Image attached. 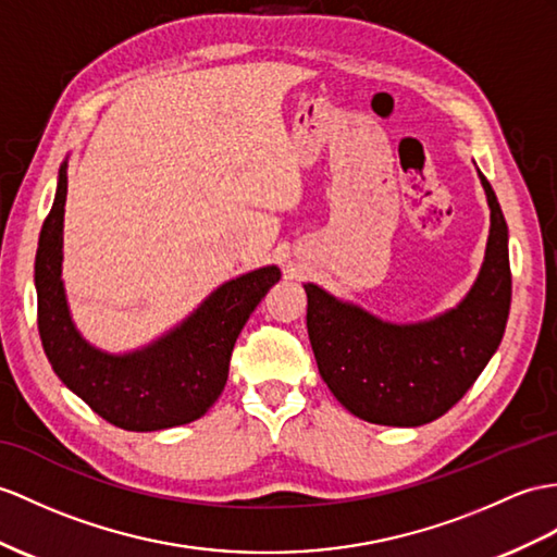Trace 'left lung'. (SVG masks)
<instances>
[{"label":"left lung","mask_w":557,"mask_h":557,"mask_svg":"<svg viewBox=\"0 0 557 557\" xmlns=\"http://www.w3.org/2000/svg\"><path fill=\"white\" fill-rule=\"evenodd\" d=\"M490 238L472 288L442 314L397 323L305 283L307 331L323 383L349 413L375 425L418 428L444 416L500 345L510 311L508 224L478 170Z\"/></svg>","instance_id":"1"}]
</instances>
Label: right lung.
Wrapping results in <instances>:
<instances>
[{
  "mask_svg": "<svg viewBox=\"0 0 557 557\" xmlns=\"http://www.w3.org/2000/svg\"><path fill=\"white\" fill-rule=\"evenodd\" d=\"M67 160L42 224L35 257L37 325L45 355L61 383L108 423L153 432L206 416L222 395L236 337L278 283L281 269L267 264L224 281L191 314L153 343L132 351H106L77 331L63 286V212Z\"/></svg>",
  "mask_w": 557,
  "mask_h": 557,
  "instance_id": "1",
  "label": "right lung"
}]
</instances>
